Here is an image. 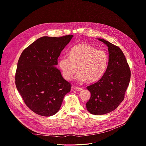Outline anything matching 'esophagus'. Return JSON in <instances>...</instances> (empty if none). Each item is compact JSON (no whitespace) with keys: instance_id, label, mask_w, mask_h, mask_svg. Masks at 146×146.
I'll use <instances>...</instances> for the list:
<instances>
[{"instance_id":"1","label":"esophagus","mask_w":146,"mask_h":146,"mask_svg":"<svg viewBox=\"0 0 146 146\" xmlns=\"http://www.w3.org/2000/svg\"><path fill=\"white\" fill-rule=\"evenodd\" d=\"M74 89H75L76 91H82V90H83V88H82V87H74Z\"/></svg>"}]
</instances>
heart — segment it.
<instances>
[{"instance_id": "heart-1", "label": "heart", "mask_w": 146, "mask_h": 146, "mask_svg": "<svg viewBox=\"0 0 146 146\" xmlns=\"http://www.w3.org/2000/svg\"><path fill=\"white\" fill-rule=\"evenodd\" d=\"M108 63V57L104 50L97 49L89 44H80L71 48L69 57L60 58L59 66L66 80H72L78 70V80L93 83L102 77Z\"/></svg>"}]
</instances>
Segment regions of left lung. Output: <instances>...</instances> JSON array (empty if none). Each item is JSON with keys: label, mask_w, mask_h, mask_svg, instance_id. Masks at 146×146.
<instances>
[{"label": "left lung", "mask_w": 146, "mask_h": 146, "mask_svg": "<svg viewBox=\"0 0 146 146\" xmlns=\"http://www.w3.org/2000/svg\"><path fill=\"white\" fill-rule=\"evenodd\" d=\"M98 39L108 47L109 60L102 77L87 87L91 97L86 108L96 115L108 113L118 107L124 100L130 79L129 66L122 50L104 39Z\"/></svg>", "instance_id": "1"}]
</instances>
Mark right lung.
Here are the masks:
<instances>
[{
  "instance_id": "right-lung-1",
  "label": "right lung",
  "mask_w": 146,
  "mask_h": 146,
  "mask_svg": "<svg viewBox=\"0 0 146 146\" xmlns=\"http://www.w3.org/2000/svg\"><path fill=\"white\" fill-rule=\"evenodd\" d=\"M73 36L41 37L26 48L19 58L16 86L25 105L38 115L56 113L64 97L70 91L72 85L55 66Z\"/></svg>"
}]
</instances>
